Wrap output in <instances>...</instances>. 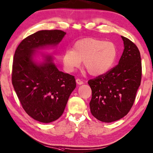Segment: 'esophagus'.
Wrapping results in <instances>:
<instances>
[{"label":"esophagus","instance_id":"1","mask_svg":"<svg viewBox=\"0 0 153 153\" xmlns=\"http://www.w3.org/2000/svg\"><path fill=\"white\" fill-rule=\"evenodd\" d=\"M76 83L77 84H79V85H81V84H84V82L82 81L81 79H76Z\"/></svg>","mask_w":153,"mask_h":153}]
</instances>
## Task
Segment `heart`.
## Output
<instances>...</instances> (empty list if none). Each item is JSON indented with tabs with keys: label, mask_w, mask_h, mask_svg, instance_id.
Returning <instances> with one entry per match:
<instances>
[{
	"label": "heart",
	"mask_w": 153,
	"mask_h": 153,
	"mask_svg": "<svg viewBox=\"0 0 153 153\" xmlns=\"http://www.w3.org/2000/svg\"><path fill=\"white\" fill-rule=\"evenodd\" d=\"M117 54V48L113 42L84 38L77 41L73 50L65 51L62 55V64L65 71L70 74L79 67L82 60L83 66L91 76H99L111 69Z\"/></svg>",
	"instance_id": "heart-1"
}]
</instances>
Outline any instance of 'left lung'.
<instances>
[{
    "mask_svg": "<svg viewBox=\"0 0 153 153\" xmlns=\"http://www.w3.org/2000/svg\"><path fill=\"white\" fill-rule=\"evenodd\" d=\"M124 50L115 67L88 82L92 90L91 112L97 119L111 123L124 117L134 103L142 78V63L138 48L121 36Z\"/></svg>",
    "mask_w": 153,
    "mask_h": 153,
    "instance_id": "left-lung-1",
    "label": "left lung"
}]
</instances>
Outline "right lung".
<instances>
[{
    "label": "right lung",
    "mask_w": 153,
    "mask_h": 153,
    "mask_svg": "<svg viewBox=\"0 0 153 153\" xmlns=\"http://www.w3.org/2000/svg\"><path fill=\"white\" fill-rule=\"evenodd\" d=\"M66 33L40 30L28 36L15 52L12 84L24 110L33 119L49 123L59 118L76 88L74 76L60 71L52 55L41 53L43 61H35L38 50L55 47Z\"/></svg>",
    "instance_id": "add662e5"
}]
</instances>
